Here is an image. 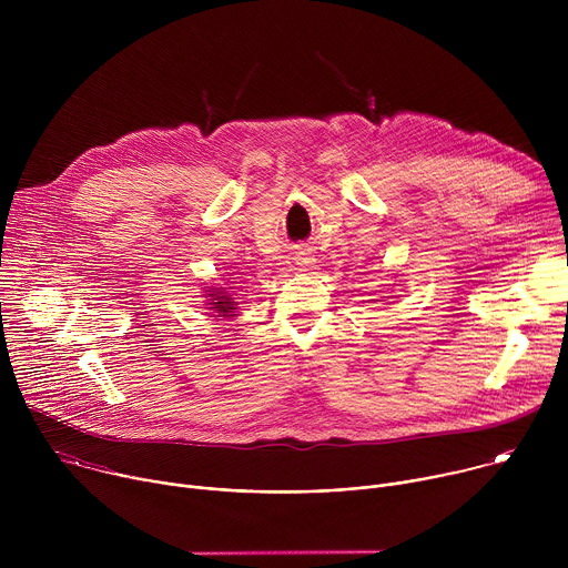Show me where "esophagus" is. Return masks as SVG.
<instances>
[{"label": "esophagus", "instance_id": "obj_1", "mask_svg": "<svg viewBox=\"0 0 568 568\" xmlns=\"http://www.w3.org/2000/svg\"><path fill=\"white\" fill-rule=\"evenodd\" d=\"M294 263L298 265V267H303V270H307V267H314V263H316V258H314V254H312V250H298L296 252V256H294Z\"/></svg>", "mask_w": 568, "mask_h": 568}]
</instances>
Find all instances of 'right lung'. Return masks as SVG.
Returning <instances> with one entry per match:
<instances>
[{
	"mask_svg": "<svg viewBox=\"0 0 568 568\" xmlns=\"http://www.w3.org/2000/svg\"><path fill=\"white\" fill-rule=\"evenodd\" d=\"M204 298H206V303L204 305H209V310H213V312H217V316H224V318H229V316H235V312H237V301H235V296L226 290V287H215V285H211V287H204Z\"/></svg>",
	"mask_w": 568,
	"mask_h": 568,
	"instance_id": "1",
	"label": "right lung"
}]
</instances>
